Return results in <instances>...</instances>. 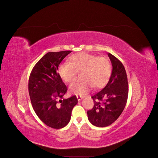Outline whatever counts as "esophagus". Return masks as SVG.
<instances>
[{
  "label": "esophagus",
  "mask_w": 158,
  "mask_h": 158,
  "mask_svg": "<svg viewBox=\"0 0 158 158\" xmlns=\"http://www.w3.org/2000/svg\"><path fill=\"white\" fill-rule=\"evenodd\" d=\"M76 98H77L78 101H80V100H82L84 98V97L82 96V95H76Z\"/></svg>",
  "instance_id": "esophagus-1"
}]
</instances>
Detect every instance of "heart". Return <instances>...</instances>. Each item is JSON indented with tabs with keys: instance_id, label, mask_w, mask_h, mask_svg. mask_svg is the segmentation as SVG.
<instances>
[{
	"instance_id": "obj_1",
	"label": "heart",
	"mask_w": 158,
	"mask_h": 158,
	"mask_svg": "<svg viewBox=\"0 0 158 158\" xmlns=\"http://www.w3.org/2000/svg\"><path fill=\"white\" fill-rule=\"evenodd\" d=\"M78 73L82 79L70 85V92L74 94H87L93 86L102 88L106 85L111 73L109 60L98 55L80 52L73 55L70 61L61 64L59 74L64 82L70 84L75 80Z\"/></svg>"
}]
</instances>
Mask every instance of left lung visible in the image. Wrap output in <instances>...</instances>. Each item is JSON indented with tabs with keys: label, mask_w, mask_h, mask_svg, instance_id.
<instances>
[{
	"label": "left lung",
	"mask_w": 158,
	"mask_h": 158,
	"mask_svg": "<svg viewBox=\"0 0 158 158\" xmlns=\"http://www.w3.org/2000/svg\"><path fill=\"white\" fill-rule=\"evenodd\" d=\"M107 55L113 67L111 77L106 87L92 97L94 106L87 112L89 121L98 127H106L115 121L125 109L128 98L125 69L115 56Z\"/></svg>",
	"instance_id": "1"
}]
</instances>
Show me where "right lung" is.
I'll use <instances>...</instances> for the list:
<instances>
[{
    "instance_id": "right-lung-1",
    "label": "right lung",
    "mask_w": 158,
    "mask_h": 158,
    "mask_svg": "<svg viewBox=\"0 0 158 158\" xmlns=\"http://www.w3.org/2000/svg\"><path fill=\"white\" fill-rule=\"evenodd\" d=\"M71 51L49 52L37 62L30 76L28 90L33 110L47 126L62 128L68 125L73 107L78 103L75 95L63 99L67 88L58 67Z\"/></svg>"
}]
</instances>
